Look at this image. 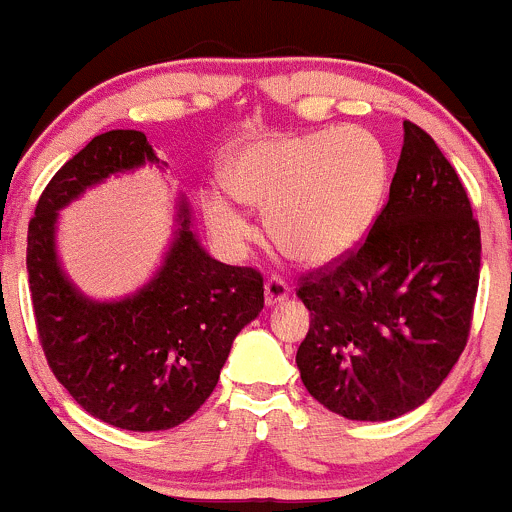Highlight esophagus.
Listing matches in <instances>:
<instances>
[{
    "label": "esophagus",
    "instance_id": "1",
    "mask_svg": "<svg viewBox=\"0 0 512 512\" xmlns=\"http://www.w3.org/2000/svg\"><path fill=\"white\" fill-rule=\"evenodd\" d=\"M288 295H290V288L285 280L270 278L265 283V305L267 308H272V305H280L283 300H288Z\"/></svg>",
    "mask_w": 512,
    "mask_h": 512
}]
</instances>
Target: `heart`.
I'll return each mask as SVG.
<instances>
[{"label":"heart","instance_id":"b5f03b06","mask_svg":"<svg viewBox=\"0 0 512 512\" xmlns=\"http://www.w3.org/2000/svg\"><path fill=\"white\" fill-rule=\"evenodd\" d=\"M232 197L265 207L272 242L308 267L346 257L364 240L386 189V154L366 128L257 138L224 164ZM222 191L202 197L204 219L229 250L250 237L245 209Z\"/></svg>","mask_w":512,"mask_h":512}]
</instances>
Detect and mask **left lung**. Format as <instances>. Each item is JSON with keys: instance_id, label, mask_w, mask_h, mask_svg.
Instances as JSON below:
<instances>
[{"instance_id": "1", "label": "left lung", "mask_w": 512, "mask_h": 512, "mask_svg": "<svg viewBox=\"0 0 512 512\" xmlns=\"http://www.w3.org/2000/svg\"><path fill=\"white\" fill-rule=\"evenodd\" d=\"M480 250L460 176L404 121L389 202L366 242L298 288L310 328L295 364L310 396L353 422L422 407L465 351Z\"/></svg>"}]
</instances>
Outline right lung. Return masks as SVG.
<instances>
[{
  "label": "right lung",
  "instance_id": "obj_1",
  "mask_svg": "<svg viewBox=\"0 0 512 512\" xmlns=\"http://www.w3.org/2000/svg\"><path fill=\"white\" fill-rule=\"evenodd\" d=\"M159 166L141 131H108L62 166L27 232V275L42 351L52 374L88 414L128 432L186 422L219 381L237 333L260 315L262 275L209 257L184 194L148 283L123 298L85 295L57 255L60 212L111 176Z\"/></svg>",
  "mask_w": 512,
  "mask_h": 512
}]
</instances>
